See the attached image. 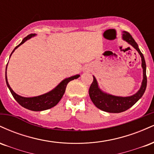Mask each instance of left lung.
<instances>
[{
	"label": "left lung",
	"instance_id": "1",
	"mask_svg": "<svg viewBox=\"0 0 154 154\" xmlns=\"http://www.w3.org/2000/svg\"><path fill=\"white\" fill-rule=\"evenodd\" d=\"M123 39L132 45L138 51L142 60V67L143 69V79L140 88L135 95L129 97L114 96L104 93L99 89L96 79L93 77V81L89 88L90 98L97 108L103 111L109 113H120L128 110L135 104L143 96L147 86V77H146V65L144 56L140 51L138 45L130 33L126 31L123 32Z\"/></svg>",
	"mask_w": 154,
	"mask_h": 154
}]
</instances>
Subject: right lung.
Returning <instances> with one entry per match:
<instances>
[{
	"mask_svg": "<svg viewBox=\"0 0 154 154\" xmlns=\"http://www.w3.org/2000/svg\"><path fill=\"white\" fill-rule=\"evenodd\" d=\"M35 34H30L27 35V36L23 39L22 43L19 44V45L14 49V51H12V53L10 55V57L11 56V54H13L14 51H15L16 48H17L19 45L24 43L26 40L31 38L32 37L35 36ZM7 64H8V63H7ZM6 69L7 66L6 68V82L7 86L9 88L11 93V94L13 95L14 98V99L17 100L22 106L25 108V109H29V110L35 111L47 110V109H51V108L55 106L60 101V100L61 99L63 94H64L67 84H68L70 81L73 80V79H77L79 77V75H77L73 76V77H69V78L63 79L62 82L60 83L57 87L54 88L53 91H50L49 93H45V94L39 95V96L36 97H32V98H25V97H22L17 95V93H14V92L13 91V90L11 88L9 84H8V80H7Z\"/></svg>",
	"mask_w": 154,
	"mask_h": 154,
	"instance_id": "obj_1",
	"label": "right lung"
}]
</instances>
